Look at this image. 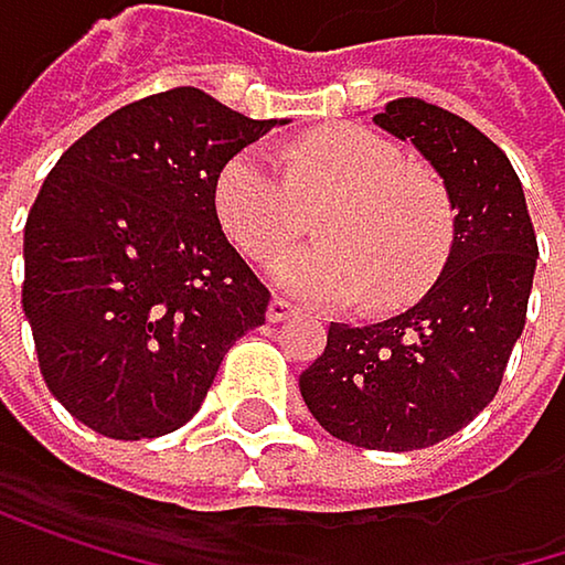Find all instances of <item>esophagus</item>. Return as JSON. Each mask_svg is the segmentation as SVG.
<instances>
[{
	"instance_id": "obj_1",
	"label": "esophagus",
	"mask_w": 565,
	"mask_h": 565,
	"mask_svg": "<svg viewBox=\"0 0 565 565\" xmlns=\"http://www.w3.org/2000/svg\"><path fill=\"white\" fill-rule=\"evenodd\" d=\"M291 315H295V308H291V305H288L285 298H274V301L267 305V321H270V324H280V321H288Z\"/></svg>"
}]
</instances>
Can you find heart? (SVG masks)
Here are the masks:
<instances>
[{
	"label": "heart",
	"instance_id": "heart-1",
	"mask_svg": "<svg viewBox=\"0 0 565 565\" xmlns=\"http://www.w3.org/2000/svg\"><path fill=\"white\" fill-rule=\"evenodd\" d=\"M288 173L260 150L234 153L214 177V217L250 260L298 241L311 214L324 244L277 257L270 274L308 305H348L369 291L375 308L415 301L452 241L441 180L369 127H324L295 140Z\"/></svg>",
	"mask_w": 565,
	"mask_h": 565
}]
</instances>
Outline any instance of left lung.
<instances>
[{
	"mask_svg": "<svg viewBox=\"0 0 565 565\" xmlns=\"http://www.w3.org/2000/svg\"><path fill=\"white\" fill-rule=\"evenodd\" d=\"M375 124L412 140L446 183L449 260L408 311L361 328L331 321L321 358L301 372V398L341 441L412 452L456 435L495 398L540 247L509 157L469 119L405 96Z\"/></svg>",
	"mask_w": 565,
	"mask_h": 565,
	"instance_id": "1",
	"label": "left lung"
}]
</instances>
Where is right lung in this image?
<instances>
[{
  "instance_id": "obj_1",
  "label": "right lung",
  "mask_w": 565,
  "mask_h": 565,
  "mask_svg": "<svg viewBox=\"0 0 565 565\" xmlns=\"http://www.w3.org/2000/svg\"><path fill=\"white\" fill-rule=\"evenodd\" d=\"M270 127L177 86L99 119L46 177L25 221L22 311L76 422L124 441L180 428L227 348L264 324L270 291L227 244L211 190Z\"/></svg>"
}]
</instances>
